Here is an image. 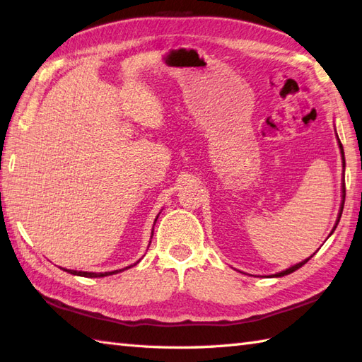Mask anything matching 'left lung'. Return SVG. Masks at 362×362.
Masks as SVG:
<instances>
[{"label":"left lung","mask_w":362,"mask_h":362,"mask_svg":"<svg viewBox=\"0 0 362 362\" xmlns=\"http://www.w3.org/2000/svg\"><path fill=\"white\" fill-rule=\"evenodd\" d=\"M337 140H339V138H337ZM339 148H341V153H342V163H344V171H345V157H344V149H342V143L339 141ZM342 202H345V183H342ZM342 210H344V204L341 205V210H339V214H337V221H336V226L333 227V230H332V233L334 232L336 230V227H337V222H339V219H341V216H342ZM329 233V235H332ZM314 255V253H313ZM311 255V257H313ZM310 257V258H311ZM310 258H306V259H303L302 263H298V264H296V266H292V267H289V269H286V271H283V272H279V274H275V275H272V276H284V275H288V274H292L294 271H297V269H300L302 267L305 263H308L310 261Z\"/></svg>","instance_id":"8db88e82"}]
</instances>
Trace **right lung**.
<instances>
[{"label":"right lung","mask_w":362,"mask_h":362,"mask_svg":"<svg viewBox=\"0 0 362 362\" xmlns=\"http://www.w3.org/2000/svg\"><path fill=\"white\" fill-rule=\"evenodd\" d=\"M158 219V216L156 218V221ZM152 235H153V228H152ZM138 263V261H136ZM135 263V264H136ZM130 266H127L126 269H129ZM64 271H66V272H70V274H73V275H79V276H90V279H96V276H107V275H113V274H118V272H121V271H124V269H119V271H113V272H82V271H70V269H64Z\"/></svg>","instance_id":"add662e5"}]
</instances>
